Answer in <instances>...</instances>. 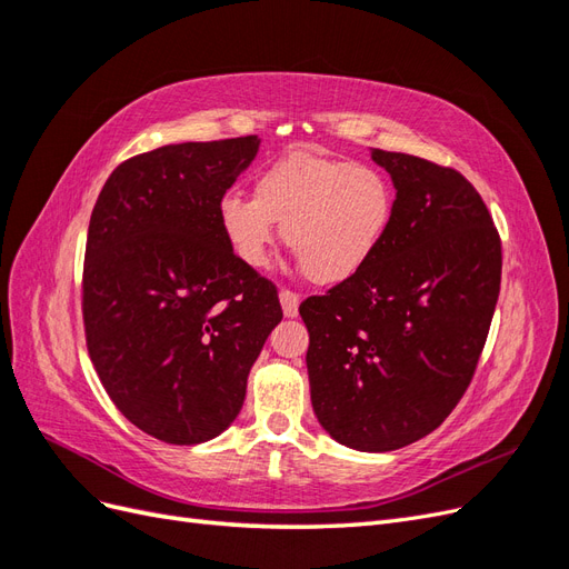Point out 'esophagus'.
<instances>
[{"mask_svg":"<svg viewBox=\"0 0 569 569\" xmlns=\"http://www.w3.org/2000/svg\"><path fill=\"white\" fill-rule=\"evenodd\" d=\"M299 301H301V297L297 295V291L280 289V303H282V311L287 318L299 316Z\"/></svg>","mask_w":569,"mask_h":569,"instance_id":"esophagus-1","label":"esophagus"}]
</instances>
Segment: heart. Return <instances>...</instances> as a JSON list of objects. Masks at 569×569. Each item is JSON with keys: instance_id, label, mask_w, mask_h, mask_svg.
I'll use <instances>...</instances> for the list:
<instances>
[{"instance_id": "b5f03b06", "label": "heart", "mask_w": 569, "mask_h": 569, "mask_svg": "<svg viewBox=\"0 0 569 569\" xmlns=\"http://www.w3.org/2000/svg\"><path fill=\"white\" fill-rule=\"evenodd\" d=\"M393 216V189L368 163L291 151L253 180V199L226 194L218 220L244 266L261 268L282 222V239L306 278L339 284L380 251Z\"/></svg>"}]
</instances>
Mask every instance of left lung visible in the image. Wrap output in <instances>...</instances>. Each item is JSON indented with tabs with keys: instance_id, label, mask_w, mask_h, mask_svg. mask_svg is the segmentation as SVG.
Returning <instances> with one entry per match:
<instances>
[{
	"instance_id": "left-lung-1",
	"label": "left lung",
	"mask_w": 569,
	"mask_h": 569,
	"mask_svg": "<svg viewBox=\"0 0 569 569\" xmlns=\"http://www.w3.org/2000/svg\"><path fill=\"white\" fill-rule=\"evenodd\" d=\"M396 187L385 242L353 278L308 297L318 422L358 451H393L451 416L501 291V237L456 168L372 149Z\"/></svg>"
}]
</instances>
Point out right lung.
<instances>
[{
  "label": "right lung",
  "instance_id": "right-lung-1",
  "mask_svg": "<svg viewBox=\"0 0 569 569\" xmlns=\"http://www.w3.org/2000/svg\"><path fill=\"white\" fill-rule=\"evenodd\" d=\"M258 137L166 144L120 163L92 209L82 322L116 408L153 439L192 446L239 416L282 320L274 287L230 249L218 203Z\"/></svg>",
  "mask_w": 569,
  "mask_h": 569
}]
</instances>
